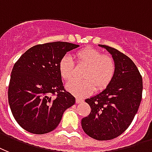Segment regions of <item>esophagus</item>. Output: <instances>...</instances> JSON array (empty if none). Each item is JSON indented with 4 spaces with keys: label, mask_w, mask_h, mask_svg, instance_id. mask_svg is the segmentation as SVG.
Listing matches in <instances>:
<instances>
[{
    "label": "esophagus",
    "mask_w": 152,
    "mask_h": 152,
    "mask_svg": "<svg viewBox=\"0 0 152 152\" xmlns=\"http://www.w3.org/2000/svg\"><path fill=\"white\" fill-rule=\"evenodd\" d=\"M82 102H83V99L78 98V97H76V103L77 104H79V103H82Z\"/></svg>",
    "instance_id": "obj_1"
}]
</instances>
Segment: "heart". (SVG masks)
<instances>
[{
	"label": "heart",
	"instance_id": "obj_1",
	"mask_svg": "<svg viewBox=\"0 0 152 152\" xmlns=\"http://www.w3.org/2000/svg\"><path fill=\"white\" fill-rule=\"evenodd\" d=\"M76 63L86 66L83 73L84 79H74L66 84V89L77 96H86L97 90L108 87L116 74V63L111 56L104 55L94 48L87 47L75 54ZM58 69L64 80H70L75 75V63L72 57L65 55L60 60Z\"/></svg>",
	"mask_w": 152,
	"mask_h": 152
}]
</instances>
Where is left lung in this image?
I'll use <instances>...</instances> for the list:
<instances>
[{
    "label": "left lung",
    "mask_w": 152,
    "mask_h": 152,
    "mask_svg": "<svg viewBox=\"0 0 152 152\" xmlns=\"http://www.w3.org/2000/svg\"><path fill=\"white\" fill-rule=\"evenodd\" d=\"M99 45L112 54L116 74L102 92L85 99L91 113L82 119V127L88 136L104 141L118 137L134 120L142 100V78L129 57L116 48Z\"/></svg>",
    "instance_id": "8db88e82"
}]
</instances>
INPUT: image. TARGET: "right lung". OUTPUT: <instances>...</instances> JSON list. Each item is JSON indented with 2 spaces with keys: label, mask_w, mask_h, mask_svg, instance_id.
Listing matches in <instances>:
<instances>
[{
  "label": "right lung",
  "mask_w": 152,
  "mask_h": 152,
  "mask_svg": "<svg viewBox=\"0 0 152 152\" xmlns=\"http://www.w3.org/2000/svg\"><path fill=\"white\" fill-rule=\"evenodd\" d=\"M79 46L67 42L37 44L20 56L11 72L8 99L23 129L35 134L53 131L75 98L63 86L61 58Z\"/></svg>",
  "instance_id": "obj_1"
}]
</instances>
